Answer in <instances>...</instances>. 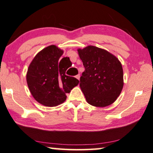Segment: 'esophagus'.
<instances>
[{
  "mask_svg": "<svg viewBox=\"0 0 153 153\" xmlns=\"http://www.w3.org/2000/svg\"><path fill=\"white\" fill-rule=\"evenodd\" d=\"M76 78L78 79V80H79V79H80V74H77L76 76Z\"/></svg>",
  "mask_w": 153,
  "mask_h": 153,
  "instance_id": "34e87169",
  "label": "esophagus"
}]
</instances>
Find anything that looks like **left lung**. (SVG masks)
Here are the masks:
<instances>
[{"instance_id":"8db88e82","label":"left lung","mask_w":153,"mask_h":153,"mask_svg":"<svg viewBox=\"0 0 153 153\" xmlns=\"http://www.w3.org/2000/svg\"><path fill=\"white\" fill-rule=\"evenodd\" d=\"M85 70L80 77V88L87 102L97 107L114 103L123 86L122 65L108 51L88 46L78 50Z\"/></svg>"}]
</instances>
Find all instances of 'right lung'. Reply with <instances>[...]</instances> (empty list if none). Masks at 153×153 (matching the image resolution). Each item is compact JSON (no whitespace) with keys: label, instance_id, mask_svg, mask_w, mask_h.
I'll return each mask as SVG.
<instances>
[{"label":"right lung","instance_id":"add662e5","mask_svg":"<svg viewBox=\"0 0 153 153\" xmlns=\"http://www.w3.org/2000/svg\"><path fill=\"white\" fill-rule=\"evenodd\" d=\"M63 51L50 45L39 52L29 66L27 83L31 94L42 105H58L65 101L66 93L78 85L79 81L65 72L69 57L60 60Z\"/></svg>","mask_w":153,"mask_h":153}]
</instances>
